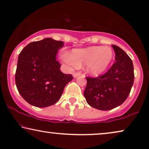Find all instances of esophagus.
Returning a JSON list of instances; mask_svg holds the SVG:
<instances>
[{
  "label": "esophagus",
  "mask_w": 149,
  "mask_h": 149,
  "mask_svg": "<svg viewBox=\"0 0 149 149\" xmlns=\"http://www.w3.org/2000/svg\"><path fill=\"white\" fill-rule=\"evenodd\" d=\"M81 75L80 72H75L73 74V76H74V77H75V78H76L77 77H78L79 75Z\"/></svg>",
  "instance_id": "esophagus-1"
}]
</instances>
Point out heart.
<instances>
[{"label": "heart", "instance_id": "1", "mask_svg": "<svg viewBox=\"0 0 149 149\" xmlns=\"http://www.w3.org/2000/svg\"><path fill=\"white\" fill-rule=\"evenodd\" d=\"M113 58V53L109 47H91L74 49L71 55L65 56L66 61L76 68L86 65L90 74L97 75L103 72Z\"/></svg>", "mask_w": 149, "mask_h": 149}]
</instances>
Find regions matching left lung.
I'll return each instance as SVG.
<instances>
[{
  "label": "left lung",
  "mask_w": 149,
  "mask_h": 149,
  "mask_svg": "<svg viewBox=\"0 0 149 149\" xmlns=\"http://www.w3.org/2000/svg\"><path fill=\"white\" fill-rule=\"evenodd\" d=\"M112 47L116 61L109 70L96 77H86V100L89 105L102 111L121 105L129 96L134 79L132 61L121 48Z\"/></svg>",
  "instance_id": "1"
}]
</instances>
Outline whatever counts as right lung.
Returning a JSON list of instances; mask_svg holds the SVG:
<instances>
[{"label": "right lung", "instance_id": "obj_1", "mask_svg": "<svg viewBox=\"0 0 149 149\" xmlns=\"http://www.w3.org/2000/svg\"><path fill=\"white\" fill-rule=\"evenodd\" d=\"M63 41L47 38L32 42L19 54L15 72L17 88L23 98L37 107H47L59 99L67 84L72 81V74L61 72L56 60Z\"/></svg>", "mask_w": 149, "mask_h": 149}]
</instances>
